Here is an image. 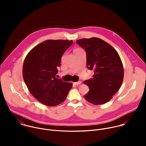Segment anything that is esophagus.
Segmentation results:
<instances>
[{
  "instance_id": "obj_1",
  "label": "esophagus",
  "mask_w": 146,
  "mask_h": 146,
  "mask_svg": "<svg viewBox=\"0 0 146 146\" xmlns=\"http://www.w3.org/2000/svg\"><path fill=\"white\" fill-rule=\"evenodd\" d=\"M81 82L79 81H78V82H73V84H74V85H77H77H79V84H81Z\"/></svg>"
}]
</instances>
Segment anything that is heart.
<instances>
[{"label":"heart","instance_id":"obj_1","mask_svg":"<svg viewBox=\"0 0 146 146\" xmlns=\"http://www.w3.org/2000/svg\"><path fill=\"white\" fill-rule=\"evenodd\" d=\"M80 49H76V50H79Z\"/></svg>","mask_w":146,"mask_h":146}]
</instances>
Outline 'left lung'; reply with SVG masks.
<instances>
[{
	"instance_id": "8db88e82",
	"label": "left lung",
	"mask_w": 146,
	"mask_h": 146,
	"mask_svg": "<svg viewBox=\"0 0 146 146\" xmlns=\"http://www.w3.org/2000/svg\"><path fill=\"white\" fill-rule=\"evenodd\" d=\"M76 43L87 55V66L93 70V78L86 80L89 92L84 98L94 105L109 102L119 90L123 78V68L117 51L103 40L82 38Z\"/></svg>"
}]
</instances>
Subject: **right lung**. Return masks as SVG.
Listing matches in <instances>:
<instances>
[{
  "instance_id": "right-lung-1",
  "label": "right lung",
  "mask_w": 146,
  "mask_h": 146,
  "mask_svg": "<svg viewBox=\"0 0 146 146\" xmlns=\"http://www.w3.org/2000/svg\"><path fill=\"white\" fill-rule=\"evenodd\" d=\"M72 40H47L35 47L27 55L23 74L31 94L48 106L64 102L72 87V83L56 78L61 57L73 44Z\"/></svg>"
}]
</instances>
